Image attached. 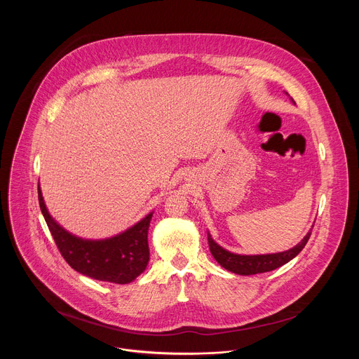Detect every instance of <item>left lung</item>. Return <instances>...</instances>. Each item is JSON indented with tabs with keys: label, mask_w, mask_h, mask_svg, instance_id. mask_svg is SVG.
<instances>
[{
	"label": "left lung",
	"mask_w": 359,
	"mask_h": 359,
	"mask_svg": "<svg viewBox=\"0 0 359 359\" xmlns=\"http://www.w3.org/2000/svg\"><path fill=\"white\" fill-rule=\"evenodd\" d=\"M311 231H313V229L309 233H306L305 237L297 245H294L292 248L281 251V252H273V254L245 255V254L231 252V251L223 248L222 245H219L212 238L209 231H208V240H209V247H210L212 255L223 269H226L227 271H231L234 274H238V276H252V274H259V273L273 271V270L287 264L288 262H291L294 257H297L299 251L305 247L306 241L310 240Z\"/></svg>",
	"instance_id": "8db88e82"
}]
</instances>
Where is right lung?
Segmentation results:
<instances>
[{
	"instance_id": "add662e5",
	"label": "right lung",
	"mask_w": 359,
	"mask_h": 359,
	"mask_svg": "<svg viewBox=\"0 0 359 359\" xmlns=\"http://www.w3.org/2000/svg\"><path fill=\"white\" fill-rule=\"evenodd\" d=\"M38 200L55 244L75 271L99 281L129 284L146 270L149 263L147 230L153 212L114 237L89 240L69 233L57 223L46 209L39 186Z\"/></svg>"
}]
</instances>
